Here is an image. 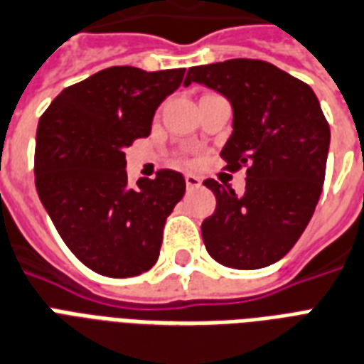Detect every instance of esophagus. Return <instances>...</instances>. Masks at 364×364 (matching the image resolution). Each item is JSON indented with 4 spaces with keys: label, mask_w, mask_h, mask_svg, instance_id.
Masks as SVG:
<instances>
[{
    "label": "esophagus",
    "mask_w": 364,
    "mask_h": 364,
    "mask_svg": "<svg viewBox=\"0 0 364 364\" xmlns=\"http://www.w3.org/2000/svg\"><path fill=\"white\" fill-rule=\"evenodd\" d=\"M203 182L199 176H196V174H186V188L188 190H197V188H201Z\"/></svg>",
    "instance_id": "obj_1"
}]
</instances>
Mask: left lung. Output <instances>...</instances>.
<instances>
[{"mask_svg": "<svg viewBox=\"0 0 364 364\" xmlns=\"http://www.w3.org/2000/svg\"><path fill=\"white\" fill-rule=\"evenodd\" d=\"M220 92L233 108V132L220 157L228 171L247 167L241 196L216 180L203 184L216 196L203 220L208 255L233 269H258L289 252L319 201L331 129L304 81L255 58L193 66L184 85Z\"/></svg>", "mask_w": 364, "mask_h": 364, "instance_id": "obj_1", "label": "left lung"}]
</instances>
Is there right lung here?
<instances>
[{"mask_svg": "<svg viewBox=\"0 0 364 364\" xmlns=\"http://www.w3.org/2000/svg\"><path fill=\"white\" fill-rule=\"evenodd\" d=\"M184 68L112 66L66 87L39 117L36 188L75 258L106 277H134L159 258L163 228L186 191L171 168L127 186L125 148L151 131Z\"/></svg>", "mask_w": 364, "mask_h": 364, "instance_id": "add662e5", "label": "right lung"}]
</instances>
